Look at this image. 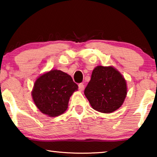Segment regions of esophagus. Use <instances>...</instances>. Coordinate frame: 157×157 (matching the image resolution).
Masks as SVG:
<instances>
[{
	"instance_id": "obj_1",
	"label": "esophagus",
	"mask_w": 157,
	"mask_h": 157,
	"mask_svg": "<svg viewBox=\"0 0 157 157\" xmlns=\"http://www.w3.org/2000/svg\"><path fill=\"white\" fill-rule=\"evenodd\" d=\"M78 88L80 91H83V89H84V84L83 83H81L78 84Z\"/></svg>"
}]
</instances>
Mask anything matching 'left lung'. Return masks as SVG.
<instances>
[{
  "label": "left lung",
  "mask_w": 157,
  "mask_h": 157,
  "mask_svg": "<svg viewBox=\"0 0 157 157\" xmlns=\"http://www.w3.org/2000/svg\"><path fill=\"white\" fill-rule=\"evenodd\" d=\"M127 94L125 79L113 67L94 68L84 94L95 110L109 113L123 104Z\"/></svg>",
  "instance_id": "1"
}]
</instances>
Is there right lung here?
<instances>
[{
    "instance_id": "right-lung-1",
    "label": "right lung",
    "mask_w": 157,
    "mask_h": 157,
    "mask_svg": "<svg viewBox=\"0 0 157 157\" xmlns=\"http://www.w3.org/2000/svg\"><path fill=\"white\" fill-rule=\"evenodd\" d=\"M78 88L69 75L59 70H51L36 81L32 96L43 113L54 117L65 112L70 96Z\"/></svg>"
}]
</instances>
